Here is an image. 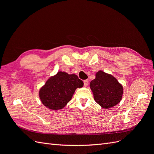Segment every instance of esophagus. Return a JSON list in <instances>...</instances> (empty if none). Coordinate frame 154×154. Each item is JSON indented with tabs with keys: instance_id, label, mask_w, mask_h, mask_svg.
I'll use <instances>...</instances> for the list:
<instances>
[{
	"instance_id": "34e87169",
	"label": "esophagus",
	"mask_w": 154,
	"mask_h": 154,
	"mask_svg": "<svg viewBox=\"0 0 154 154\" xmlns=\"http://www.w3.org/2000/svg\"><path fill=\"white\" fill-rule=\"evenodd\" d=\"M83 83H84V86L87 87L88 85V80H84V81H83Z\"/></svg>"
}]
</instances>
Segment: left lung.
<instances>
[{
  "label": "left lung",
  "instance_id": "8db88e82",
  "mask_svg": "<svg viewBox=\"0 0 154 154\" xmlns=\"http://www.w3.org/2000/svg\"><path fill=\"white\" fill-rule=\"evenodd\" d=\"M90 87L95 101L104 109L115 106L122 98V85L114 77L101 71L96 73V78L91 82Z\"/></svg>",
  "mask_w": 154,
  "mask_h": 154
}]
</instances>
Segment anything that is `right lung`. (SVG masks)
Instances as JSON below:
<instances>
[{
    "label": "right lung",
    "mask_w": 154,
    "mask_h": 154,
    "mask_svg": "<svg viewBox=\"0 0 154 154\" xmlns=\"http://www.w3.org/2000/svg\"><path fill=\"white\" fill-rule=\"evenodd\" d=\"M83 86V82L75 74L58 72L50 78L39 92L42 103L52 110H59L71 100L77 88Z\"/></svg>",
    "instance_id": "1"
}]
</instances>
